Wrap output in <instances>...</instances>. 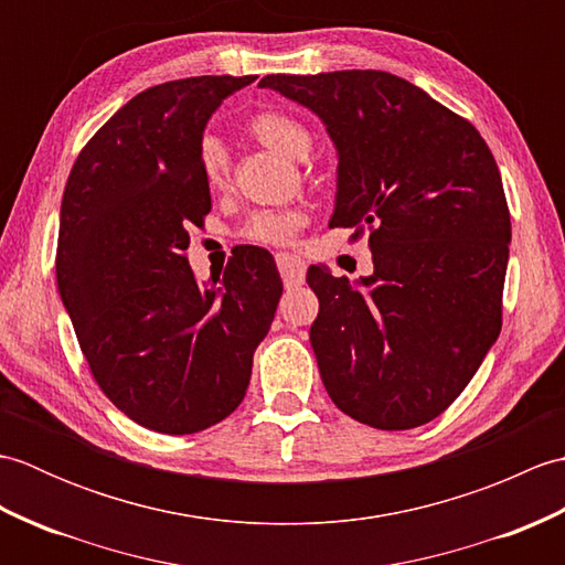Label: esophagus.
I'll use <instances>...</instances> for the list:
<instances>
[{"instance_id": "1", "label": "esophagus", "mask_w": 565, "mask_h": 565, "mask_svg": "<svg viewBox=\"0 0 565 565\" xmlns=\"http://www.w3.org/2000/svg\"><path fill=\"white\" fill-rule=\"evenodd\" d=\"M276 267H279L281 279H284L286 286H289V289H291V286L303 284L306 262L298 255H294V252H279V255H276Z\"/></svg>"}]
</instances>
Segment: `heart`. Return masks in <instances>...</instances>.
I'll use <instances>...</instances> for the list:
<instances>
[{"mask_svg":"<svg viewBox=\"0 0 565 565\" xmlns=\"http://www.w3.org/2000/svg\"><path fill=\"white\" fill-rule=\"evenodd\" d=\"M247 134L255 138L259 146L279 152L289 160H303L310 148H313V136H310L308 126L298 121L296 116L284 111H262L257 116H252L247 121ZM199 167L203 182L211 189H223L227 184V179H231V158H227V150L223 148V142L218 138L206 136L201 140ZM301 223V211H264L252 215L249 223L245 225V235L249 239H257V243L276 245L286 243Z\"/></svg>","mask_w":565,"mask_h":565,"instance_id":"1","label":"heart"}]
</instances>
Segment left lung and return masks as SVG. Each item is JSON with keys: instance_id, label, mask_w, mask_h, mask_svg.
Masks as SVG:
<instances>
[{"instance_id": "left-lung-1", "label": "left lung", "mask_w": 565, "mask_h": 565, "mask_svg": "<svg viewBox=\"0 0 565 565\" xmlns=\"http://www.w3.org/2000/svg\"><path fill=\"white\" fill-rule=\"evenodd\" d=\"M313 111L338 150L330 227H369L374 274L310 267V344L332 403L376 429H411L459 398L500 334L510 211L481 134L381 70L267 75Z\"/></svg>"}]
</instances>
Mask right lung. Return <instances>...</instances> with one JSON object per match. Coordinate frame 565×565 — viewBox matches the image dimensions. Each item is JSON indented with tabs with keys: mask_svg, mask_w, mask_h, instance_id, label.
<instances>
[{
	"mask_svg": "<svg viewBox=\"0 0 565 565\" xmlns=\"http://www.w3.org/2000/svg\"><path fill=\"white\" fill-rule=\"evenodd\" d=\"M255 75L158 84L121 106L67 177L57 291L94 379L118 411L162 435H194L243 403L281 279L243 247L199 284L189 227L211 211L199 148L223 99Z\"/></svg>",
	"mask_w": 565,
	"mask_h": 565,
	"instance_id": "add662e5",
	"label": "right lung"
}]
</instances>
